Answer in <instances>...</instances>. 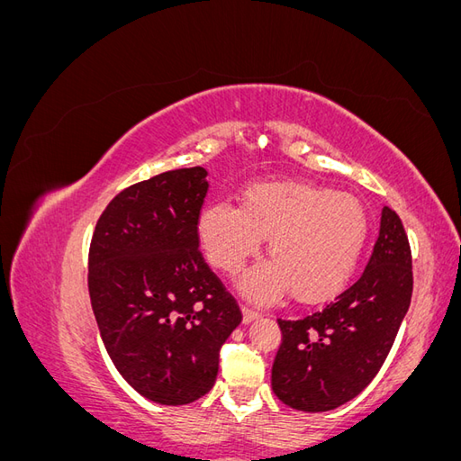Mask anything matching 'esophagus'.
I'll list each match as a JSON object with an SVG mask.
<instances>
[{"label":"esophagus","instance_id":"esophagus-1","mask_svg":"<svg viewBox=\"0 0 461 461\" xmlns=\"http://www.w3.org/2000/svg\"><path fill=\"white\" fill-rule=\"evenodd\" d=\"M258 317H259V313H258L256 310H252V308H242V319H244L246 325L252 323V321H256Z\"/></svg>","mask_w":461,"mask_h":461}]
</instances>
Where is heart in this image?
<instances>
[{
    "mask_svg": "<svg viewBox=\"0 0 461 461\" xmlns=\"http://www.w3.org/2000/svg\"><path fill=\"white\" fill-rule=\"evenodd\" d=\"M207 259L236 273L267 240L271 263L240 278V290L269 302L290 288L305 303L330 300L350 283L369 236V217L359 200L329 186L269 180L242 190V209L209 203L198 222Z\"/></svg>",
    "mask_w": 461,
    "mask_h": 461,
    "instance_id": "1",
    "label": "heart"
}]
</instances>
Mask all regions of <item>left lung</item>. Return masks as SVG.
<instances>
[{"instance_id": "8db88e82", "label": "left lung", "mask_w": 461, "mask_h": 461, "mask_svg": "<svg viewBox=\"0 0 461 461\" xmlns=\"http://www.w3.org/2000/svg\"><path fill=\"white\" fill-rule=\"evenodd\" d=\"M411 249L396 212L383 207L379 239L357 281L323 310L278 319L271 386L300 411H329L356 398L379 373L408 313Z\"/></svg>"}]
</instances>
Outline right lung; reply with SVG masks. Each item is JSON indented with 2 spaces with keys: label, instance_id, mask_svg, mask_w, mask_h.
Here are the masks:
<instances>
[{
  "label": "right lung",
  "instance_id": "1",
  "mask_svg": "<svg viewBox=\"0 0 461 461\" xmlns=\"http://www.w3.org/2000/svg\"><path fill=\"white\" fill-rule=\"evenodd\" d=\"M203 167L124 188L92 236L88 290L105 350L138 394L185 406L207 394L242 312L209 269L198 236Z\"/></svg>",
  "mask_w": 461,
  "mask_h": 461
}]
</instances>
